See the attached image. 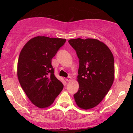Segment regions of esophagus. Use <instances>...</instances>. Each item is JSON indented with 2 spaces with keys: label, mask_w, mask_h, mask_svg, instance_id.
Returning a JSON list of instances; mask_svg holds the SVG:
<instances>
[{
  "label": "esophagus",
  "mask_w": 133,
  "mask_h": 133,
  "mask_svg": "<svg viewBox=\"0 0 133 133\" xmlns=\"http://www.w3.org/2000/svg\"><path fill=\"white\" fill-rule=\"evenodd\" d=\"M72 80V77H71V76H68L67 78H65V81H66L67 82H69L71 81Z\"/></svg>",
  "instance_id": "1"
}]
</instances>
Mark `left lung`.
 Segmentation results:
<instances>
[{"label":"left lung","instance_id":"left-lung-1","mask_svg":"<svg viewBox=\"0 0 133 133\" xmlns=\"http://www.w3.org/2000/svg\"><path fill=\"white\" fill-rule=\"evenodd\" d=\"M79 59L77 81L79 90L74 97L82 109H92L108 94L114 79V57L104 43L95 39L69 40Z\"/></svg>","mask_w":133,"mask_h":133}]
</instances>
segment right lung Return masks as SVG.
Listing matches in <instances>:
<instances>
[{"label": "right lung", "mask_w": 133, "mask_h": 133, "mask_svg": "<svg viewBox=\"0 0 133 133\" xmlns=\"http://www.w3.org/2000/svg\"><path fill=\"white\" fill-rule=\"evenodd\" d=\"M65 39L37 36L30 39L20 52L17 77L22 89L33 104L45 108L54 103L63 89L56 78L52 59Z\"/></svg>", "instance_id": "add662e5"}]
</instances>
